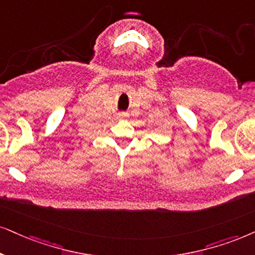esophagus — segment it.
<instances>
[{
	"label": "esophagus",
	"mask_w": 255,
	"mask_h": 255,
	"mask_svg": "<svg viewBox=\"0 0 255 255\" xmlns=\"http://www.w3.org/2000/svg\"><path fill=\"white\" fill-rule=\"evenodd\" d=\"M126 117H127V115H126L125 113H121V114L118 115V119H120V120H122V119H126Z\"/></svg>",
	"instance_id": "obj_1"
}]
</instances>
